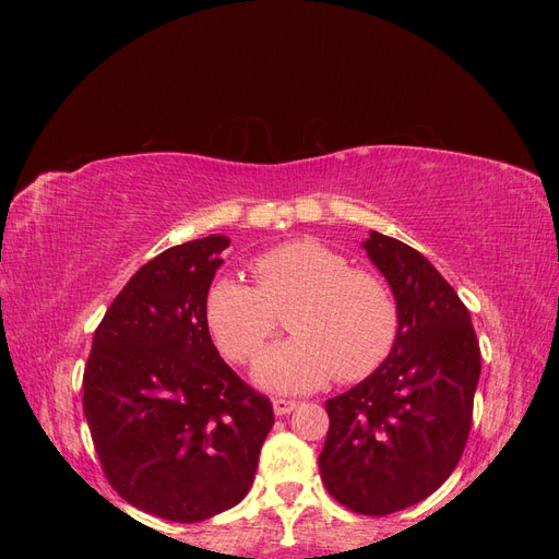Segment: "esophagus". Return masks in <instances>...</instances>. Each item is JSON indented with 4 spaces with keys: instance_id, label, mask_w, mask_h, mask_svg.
<instances>
[{
    "instance_id": "obj_1",
    "label": "esophagus",
    "mask_w": 559,
    "mask_h": 559,
    "mask_svg": "<svg viewBox=\"0 0 559 559\" xmlns=\"http://www.w3.org/2000/svg\"><path fill=\"white\" fill-rule=\"evenodd\" d=\"M296 401H289V399H275L273 401V411L275 415H289L292 411H296Z\"/></svg>"
}]
</instances>
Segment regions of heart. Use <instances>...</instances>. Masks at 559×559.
Returning a JSON list of instances; mask_svg holds the SVG:
<instances>
[{"instance_id": "heart-1", "label": "heart", "mask_w": 559, "mask_h": 559, "mask_svg": "<svg viewBox=\"0 0 559 559\" xmlns=\"http://www.w3.org/2000/svg\"><path fill=\"white\" fill-rule=\"evenodd\" d=\"M257 286L218 277L205 296V324L235 364H253L286 312L289 341L259 364V382L277 392H310L331 378L357 382L378 370L399 337L389 286L314 240L270 249L251 263Z\"/></svg>"}]
</instances>
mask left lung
I'll use <instances>...</instances> for the list:
<instances>
[{
  "mask_svg": "<svg viewBox=\"0 0 559 559\" xmlns=\"http://www.w3.org/2000/svg\"><path fill=\"white\" fill-rule=\"evenodd\" d=\"M364 249L394 292L399 337L376 373L326 401L319 471L337 503L378 518L427 499L460 464L480 347L466 306L417 249L376 230Z\"/></svg>",
  "mask_w": 559,
  "mask_h": 559,
  "instance_id": "8db88e82",
  "label": "left lung"
}]
</instances>
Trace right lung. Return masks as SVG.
<instances>
[{
	"label": "right lung",
	"instance_id": "add662e5",
	"mask_svg": "<svg viewBox=\"0 0 559 559\" xmlns=\"http://www.w3.org/2000/svg\"><path fill=\"white\" fill-rule=\"evenodd\" d=\"M224 235L165 249L130 277L93 335L86 413L105 478L134 509L200 522L253 483L273 403L218 357L205 296Z\"/></svg>",
	"mask_w": 559,
	"mask_h": 559
}]
</instances>
